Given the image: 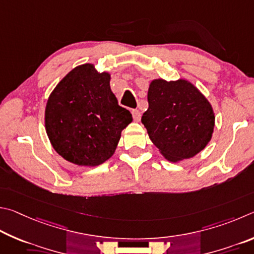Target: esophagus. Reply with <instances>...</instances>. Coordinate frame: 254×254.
Wrapping results in <instances>:
<instances>
[{"label": "esophagus", "instance_id": "obj_1", "mask_svg": "<svg viewBox=\"0 0 254 254\" xmlns=\"http://www.w3.org/2000/svg\"><path fill=\"white\" fill-rule=\"evenodd\" d=\"M131 114H132V117H134L135 122H139V120H140V111L138 109H134L131 111Z\"/></svg>", "mask_w": 254, "mask_h": 254}]
</instances>
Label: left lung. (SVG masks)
I'll return each instance as SVG.
<instances>
[{
  "mask_svg": "<svg viewBox=\"0 0 254 254\" xmlns=\"http://www.w3.org/2000/svg\"><path fill=\"white\" fill-rule=\"evenodd\" d=\"M148 109L144 124L149 139L162 156L180 163L206 147L215 126L211 102L189 80L167 81L158 78L149 82Z\"/></svg>",
  "mask_w": 254,
  "mask_h": 254,
  "instance_id": "obj_1",
  "label": "left lung"
}]
</instances>
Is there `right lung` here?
I'll use <instances>...</instances> for the list:
<instances>
[{
	"label": "right lung",
	"mask_w": 254,
	"mask_h": 254,
	"mask_svg": "<svg viewBox=\"0 0 254 254\" xmlns=\"http://www.w3.org/2000/svg\"><path fill=\"white\" fill-rule=\"evenodd\" d=\"M110 73L95 64L77 65L48 98L44 126L56 152L65 161L95 167L113 156L131 114L118 105Z\"/></svg>",
	"instance_id": "right-lung-1"
}]
</instances>
